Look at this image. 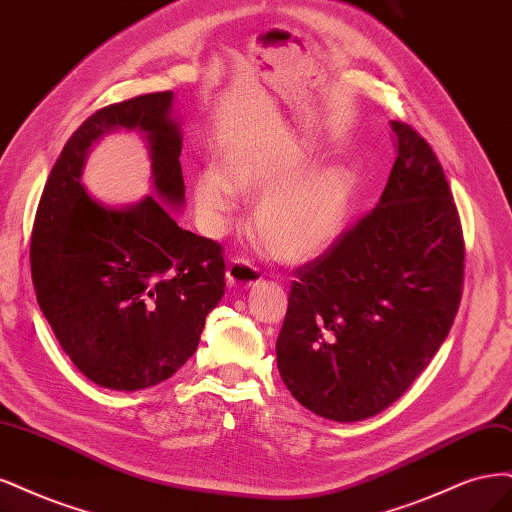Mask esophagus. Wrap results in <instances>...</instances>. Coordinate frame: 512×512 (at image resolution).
Returning a JSON list of instances; mask_svg holds the SVG:
<instances>
[{
  "instance_id": "obj_1",
  "label": "esophagus",
  "mask_w": 512,
  "mask_h": 512,
  "mask_svg": "<svg viewBox=\"0 0 512 512\" xmlns=\"http://www.w3.org/2000/svg\"><path fill=\"white\" fill-rule=\"evenodd\" d=\"M225 278H227V287L229 289H246V287L257 285L259 280H261V274L253 266V263L244 261V259H234L227 266Z\"/></svg>"
}]
</instances>
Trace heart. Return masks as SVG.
I'll return each mask as SVG.
<instances>
[{"label":"heart","instance_id":"obj_1","mask_svg":"<svg viewBox=\"0 0 512 512\" xmlns=\"http://www.w3.org/2000/svg\"><path fill=\"white\" fill-rule=\"evenodd\" d=\"M295 155L246 157L227 163L223 172L206 168L193 183V202L208 232H219L236 208V195L259 202L251 227L280 259L308 261L325 253L351 219L355 180L340 166L308 174Z\"/></svg>","mask_w":512,"mask_h":512}]
</instances>
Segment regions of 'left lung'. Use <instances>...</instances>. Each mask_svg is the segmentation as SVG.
<instances>
[{"mask_svg":"<svg viewBox=\"0 0 512 512\" xmlns=\"http://www.w3.org/2000/svg\"><path fill=\"white\" fill-rule=\"evenodd\" d=\"M395 163L376 208L295 270L278 372L319 417L391 406L447 338L464 285V234L447 178L415 129L391 121Z\"/></svg>","mask_w":512,"mask_h":512,"instance_id":"obj_1","label":"left lung"}]
</instances>
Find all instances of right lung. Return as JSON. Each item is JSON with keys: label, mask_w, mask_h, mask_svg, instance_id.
I'll return each mask as SVG.
<instances>
[{"label": "right lung", "mask_w": 512, "mask_h": 512, "mask_svg": "<svg viewBox=\"0 0 512 512\" xmlns=\"http://www.w3.org/2000/svg\"><path fill=\"white\" fill-rule=\"evenodd\" d=\"M172 102V91L148 93L91 114L48 174L31 232L42 315L74 366L106 389L136 391L170 378L195 353L208 312L225 295L221 244L187 232L160 204H185ZM114 128L145 136L160 203L147 196L110 209L81 185L90 144Z\"/></svg>", "instance_id": "add662e5"}]
</instances>
